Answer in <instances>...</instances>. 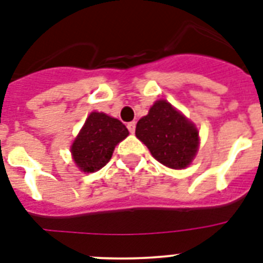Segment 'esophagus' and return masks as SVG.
<instances>
[{
	"label": "esophagus",
	"mask_w": 263,
	"mask_h": 263,
	"mask_svg": "<svg viewBox=\"0 0 263 263\" xmlns=\"http://www.w3.org/2000/svg\"><path fill=\"white\" fill-rule=\"evenodd\" d=\"M127 129H129L130 133L133 134L134 132H136V121H133V122H129V124H127Z\"/></svg>",
	"instance_id": "esophagus-1"
}]
</instances>
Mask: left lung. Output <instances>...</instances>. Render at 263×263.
<instances>
[{
  "mask_svg": "<svg viewBox=\"0 0 263 263\" xmlns=\"http://www.w3.org/2000/svg\"><path fill=\"white\" fill-rule=\"evenodd\" d=\"M136 136L158 162L174 170L185 168L199 147L196 126L166 100H158L138 121Z\"/></svg>",
  "mask_w": 263,
  "mask_h": 263,
  "instance_id": "1",
  "label": "left lung"
}]
</instances>
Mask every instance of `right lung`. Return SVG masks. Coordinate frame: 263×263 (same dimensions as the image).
<instances>
[{"mask_svg":"<svg viewBox=\"0 0 263 263\" xmlns=\"http://www.w3.org/2000/svg\"><path fill=\"white\" fill-rule=\"evenodd\" d=\"M127 136L129 132L120 120L92 111L72 143V158L81 171L95 173L108 163L116 145Z\"/></svg>","mask_w":263,"mask_h":263,"instance_id":"right-lung-1","label":"right lung"}]
</instances>
